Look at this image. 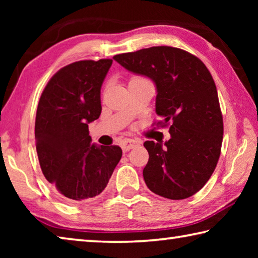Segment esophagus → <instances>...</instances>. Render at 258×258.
Instances as JSON below:
<instances>
[{
  "mask_svg": "<svg viewBox=\"0 0 258 258\" xmlns=\"http://www.w3.org/2000/svg\"><path fill=\"white\" fill-rule=\"evenodd\" d=\"M140 141L138 140H133V139H125L121 141V148H123L124 151H128L131 149H133V148L140 146Z\"/></svg>",
  "mask_w": 258,
  "mask_h": 258,
  "instance_id": "1",
  "label": "esophagus"
}]
</instances>
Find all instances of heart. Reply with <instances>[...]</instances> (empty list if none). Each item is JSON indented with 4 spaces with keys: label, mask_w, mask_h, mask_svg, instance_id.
<instances>
[{
    "label": "heart",
    "mask_w": 258,
    "mask_h": 258,
    "mask_svg": "<svg viewBox=\"0 0 258 258\" xmlns=\"http://www.w3.org/2000/svg\"><path fill=\"white\" fill-rule=\"evenodd\" d=\"M141 80H146V78H142V77H132V78H131V81H141Z\"/></svg>",
    "instance_id": "1"
}]
</instances>
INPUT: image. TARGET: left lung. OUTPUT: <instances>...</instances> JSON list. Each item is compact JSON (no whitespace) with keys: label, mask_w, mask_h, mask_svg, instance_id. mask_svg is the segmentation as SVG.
Wrapping results in <instances>:
<instances>
[{"label":"left lung","mask_w":258,"mask_h":258,"mask_svg":"<svg viewBox=\"0 0 258 258\" xmlns=\"http://www.w3.org/2000/svg\"><path fill=\"white\" fill-rule=\"evenodd\" d=\"M128 72L149 77L157 90L156 113L168 124L171 139L146 141L149 160L143 178L154 194L189 198L206 184L223 141L217 90L202 60L172 46H152L113 56Z\"/></svg>","instance_id":"left-lung-1"}]
</instances>
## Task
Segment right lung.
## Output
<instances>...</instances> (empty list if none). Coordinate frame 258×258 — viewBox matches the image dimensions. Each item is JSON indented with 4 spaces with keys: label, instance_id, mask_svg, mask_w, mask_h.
<instances>
[{
    "label": "right lung",
    "instance_id": "obj_1",
    "mask_svg": "<svg viewBox=\"0 0 258 258\" xmlns=\"http://www.w3.org/2000/svg\"><path fill=\"white\" fill-rule=\"evenodd\" d=\"M111 59L82 60L56 72L37 106L35 140L42 172L68 203L97 197L123 155L118 146H98L89 124L101 113V86Z\"/></svg>",
    "mask_w": 258,
    "mask_h": 258
}]
</instances>
